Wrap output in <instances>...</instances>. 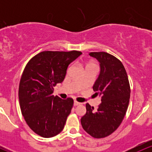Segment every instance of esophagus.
<instances>
[{
	"label": "esophagus",
	"mask_w": 152,
	"mask_h": 152,
	"mask_svg": "<svg viewBox=\"0 0 152 152\" xmlns=\"http://www.w3.org/2000/svg\"><path fill=\"white\" fill-rule=\"evenodd\" d=\"M81 103L80 102H76V101H74V105L75 106H78V105H81Z\"/></svg>",
	"instance_id": "1"
}]
</instances>
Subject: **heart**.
I'll return each instance as SVG.
<instances>
[{"instance_id":"1","label":"heart","mask_w":152,"mask_h":152,"mask_svg":"<svg viewBox=\"0 0 152 152\" xmlns=\"http://www.w3.org/2000/svg\"><path fill=\"white\" fill-rule=\"evenodd\" d=\"M89 66H96V65L94 64V63L91 62V63H88V64L86 65V67H89Z\"/></svg>"}]
</instances>
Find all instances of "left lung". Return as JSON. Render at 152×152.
I'll return each mask as SVG.
<instances>
[{"instance_id":"1","label":"left lung","mask_w":152,"mask_h":152,"mask_svg":"<svg viewBox=\"0 0 152 152\" xmlns=\"http://www.w3.org/2000/svg\"><path fill=\"white\" fill-rule=\"evenodd\" d=\"M89 55L100 62V74L93 90L102 96V103L96 110L87 103L81 123L92 137L102 139L115 132L123 121L129 103L130 84L119 59L104 51L91 52Z\"/></svg>"}]
</instances>
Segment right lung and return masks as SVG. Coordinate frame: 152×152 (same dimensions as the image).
I'll use <instances>...</instances> for the list:
<instances>
[{
	"instance_id": "right-lung-1",
	"label": "right lung",
	"mask_w": 152,
	"mask_h": 152,
	"mask_svg": "<svg viewBox=\"0 0 152 152\" xmlns=\"http://www.w3.org/2000/svg\"><path fill=\"white\" fill-rule=\"evenodd\" d=\"M81 53L45 50L26 64L19 83V104L26 124L38 135L53 137L65 126L74 100L54 96L53 87L63 82L68 66Z\"/></svg>"
}]
</instances>
